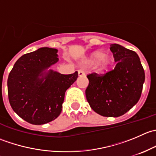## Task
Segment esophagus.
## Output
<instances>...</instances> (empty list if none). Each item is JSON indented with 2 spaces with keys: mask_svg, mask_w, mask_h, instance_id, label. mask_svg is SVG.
Wrapping results in <instances>:
<instances>
[{
  "mask_svg": "<svg viewBox=\"0 0 156 156\" xmlns=\"http://www.w3.org/2000/svg\"><path fill=\"white\" fill-rule=\"evenodd\" d=\"M78 76L79 77L84 76V75H85V72H84L83 69H79V70L78 71Z\"/></svg>",
  "mask_w": 156,
  "mask_h": 156,
  "instance_id": "obj_1",
  "label": "esophagus"
}]
</instances>
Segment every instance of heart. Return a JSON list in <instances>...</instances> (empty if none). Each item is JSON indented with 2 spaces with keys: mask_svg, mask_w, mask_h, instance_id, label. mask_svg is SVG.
<instances>
[{
  "mask_svg": "<svg viewBox=\"0 0 156 156\" xmlns=\"http://www.w3.org/2000/svg\"><path fill=\"white\" fill-rule=\"evenodd\" d=\"M113 62V57L110 54H106V52L102 50H97L91 53L86 60L88 65L98 64L100 70H107Z\"/></svg>",
  "mask_w": 156,
  "mask_h": 156,
  "instance_id": "heart-1",
  "label": "heart"
}]
</instances>
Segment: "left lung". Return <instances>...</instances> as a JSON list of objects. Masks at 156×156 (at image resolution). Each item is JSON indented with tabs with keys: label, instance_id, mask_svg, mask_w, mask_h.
Returning a JSON list of instances; mask_svg holds the SVG:
<instances>
[{
	"label": "left lung",
	"instance_id": "obj_1",
	"mask_svg": "<svg viewBox=\"0 0 156 156\" xmlns=\"http://www.w3.org/2000/svg\"><path fill=\"white\" fill-rule=\"evenodd\" d=\"M110 47L117 62L115 67L103 75H87L89 84L85 94L90 106L97 114L119 117L139 101L145 72L136 52L117 44Z\"/></svg>",
	"mask_w": 156,
	"mask_h": 156
}]
</instances>
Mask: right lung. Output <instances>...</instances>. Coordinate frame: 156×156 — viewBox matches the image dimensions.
Here are the masks:
<instances>
[{"mask_svg": "<svg viewBox=\"0 0 156 156\" xmlns=\"http://www.w3.org/2000/svg\"><path fill=\"white\" fill-rule=\"evenodd\" d=\"M58 50L41 48L22 56L7 79L10 104L23 120L36 125L56 119L61 113L66 90L78 72L62 75L48 69L59 61Z\"/></svg>", "mask_w": 156, "mask_h": 156, "instance_id": "obj_1", "label": "right lung"}]
</instances>
